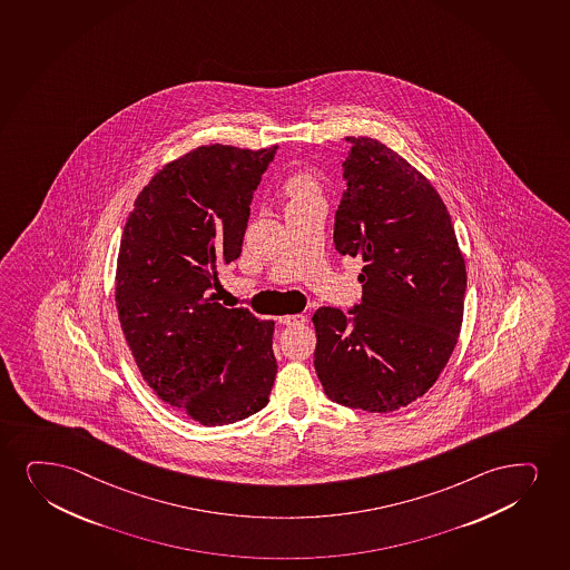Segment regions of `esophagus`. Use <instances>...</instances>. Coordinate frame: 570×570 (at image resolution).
<instances>
[{"mask_svg": "<svg viewBox=\"0 0 570 570\" xmlns=\"http://www.w3.org/2000/svg\"><path fill=\"white\" fill-rule=\"evenodd\" d=\"M278 323L284 324V326H295V324L305 323V316H303V315L278 316Z\"/></svg>", "mask_w": 570, "mask_h": 570, "instance_id": "esophagus-1", "label": "esophagus"}]
</instances>
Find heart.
Returning a JSON list of instances; mask_svg holds the SVG:
<instances>
[{"mask_svg": "<svg viewBox=\"0 0 570 570\" xmlns=\"http://www.w3.org/2000/svg\"><path fill=\"white\" fill-rule=\"evenodd\" d=\"M282 194L288 199V207L305 204L311 199H321V184L313 170L297 169L284 180Z\"/></svg>", "mask_w": 570, "mask_h": 570, "instance_id": "1", "label": "heart"}]
</instances>
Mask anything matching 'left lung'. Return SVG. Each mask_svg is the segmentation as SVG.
Masks as SVG:
<instances>
[{"instance_id":"left-lung-1","label":"left lung","mask_w":570,"mask_h":570,"mask_svg":"<svg viewBox=\"0 0 570 570\" xmlns=\"http://www.w3.org/2000/svg\"><path fill=\"white\" fill-rule=\"evenodd\" d=\"M337 254L361 257L363 297L321 307L315 371L340 405L392 413L434 386L458 344L466 268L448 207L394 149L347 136Z\"/></svg>"}]
</instances>
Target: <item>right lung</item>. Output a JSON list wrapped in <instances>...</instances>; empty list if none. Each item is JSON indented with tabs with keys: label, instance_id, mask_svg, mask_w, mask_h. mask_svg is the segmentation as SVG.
I'll use <instances>...</instances> for the list:
<instances>
[{
	"label": "right lung",
	"instance_id": "add662e5",
	"mask_svg": "<svg viewBox=\"0 0 570 570\" xmlns=\"http://www.w3.org/2000/svg\"><path fill=\"white\" fill-rule=\"evenodd\" d=\"M276 148L199 146L155 173L120 239L115 302L141 376L205 426L265 407L276 379L273 321L215 302L238 259L249 204Z\"/></svg>",
	"mask_w": 570,
	"mask_h": 570
}]
</instances>
